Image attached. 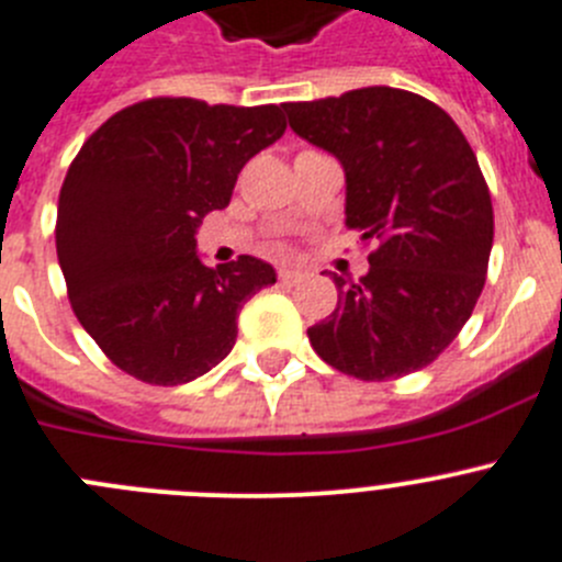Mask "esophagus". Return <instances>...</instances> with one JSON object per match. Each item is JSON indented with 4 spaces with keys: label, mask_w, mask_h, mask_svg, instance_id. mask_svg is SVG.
Returning a JSON list of instances; mask_svg holds the SVG:
<instances>
[{
    "label": "esophagus",
    "mask_w": 562,
    "mask_h": 562,
    "mask_svg": "<svg viewBox=\"0 0 562 562\" xmlns=\"http://www.w3.org/2000/svg\"><path fill=\"white\" fill-rule=\"evenodd\" d=\"M277 277H280L282 285H296V282H300L305 274H302V271H296V269H280V274H277Z\"/></svg>",
    "instance_id": "34e87169"
}]
</instances>
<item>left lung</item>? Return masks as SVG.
<instances>
[{"label":"left lung","mask_w":562,"mask_h":562,"mask_svg":"<svg viewBox=\"0 0 562 562\" xmlns=\"http://www.w3.org/2000/svg\"><path fill=\"white\" fill-rule=\"evenodd\" d=\"M293 134L336 156L347 226L372 240L358 282L307 327L316 356L358 381L437 361L476 307L493 249V201L473 148L437 103L392 86L285 103Z\"/></svg>","instance_id":"left-lung-1"}]
</instances>
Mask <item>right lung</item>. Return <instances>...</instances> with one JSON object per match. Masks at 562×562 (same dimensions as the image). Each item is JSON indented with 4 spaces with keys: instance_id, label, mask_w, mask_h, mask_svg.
<instances>
[{
    "instance_id": "add662e5",
    "label": "right lung",
    "mask_w": 562,
    "mask_h": 562,
    "mask_svg": "<svg viewBox=\"0 0 562 562\" xmlns=\"http://www.w3.org/2000/svg\"><path fill=\"white\" fill-rule=\"evenodd\" d=\"M282 134L280 105L150 98L86 139L60 187L55 249L75 316L114 367L179 386L229 356L237 313L277 274L249 255L210 269L195 229Z\"/></svg>"
}]
</instances>
